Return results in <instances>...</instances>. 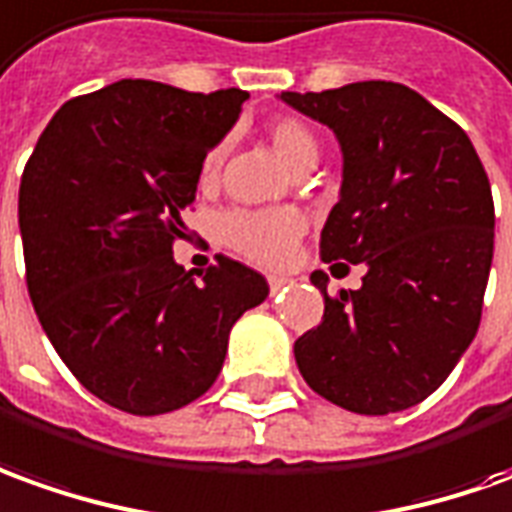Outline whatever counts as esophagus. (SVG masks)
Here are the masks:
<instances>
[{"label": "esophagus", "instance_id": "obj_1", "mask_svg": "<svg viewBox=\"0 0 512 512\" xmlns=\"http://www.w3.org/2000/svg\"><path fill=\"white\" fill-rule=\"evenodd\" d=\"M267 284H270V292L276 295V292H281L287 284H290V278L284 276H267Z\"/></svg>", "mask_w": 512, "mask_h": 512}]
</instances>
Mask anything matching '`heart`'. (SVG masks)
Here are the masks:
<instances>
[{"label": "heart", "mask_w": 512, "mask_h": 512, "mask_svg": "<svg viewBox=\"0 0 512 512\" xmlns=\"http://www.w3.org/2000/svg\"><path fill=\"white\" fill-rule=\"evenodd\" d=\"M267 139L276 155L290 169L317 161V139L312 128L295 116H278L267 125ZM228 144L220 142L211 147L200 164V186H214L220 178L222 161ZM303 234V220L292 209H262V211H228L220 220V236L225 245L239 250L253 262H281L295 239Z\"/></svg>", "instance_id": "b5f03b06"}]
</instances>
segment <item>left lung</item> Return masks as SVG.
<instances>
[{"instance_id":"1","label":"left lung","mask_w":512,"mask_h":512,"mask_svg":"<svg viewBox=\"0 0 512 512\" xmlns=\"http://www.w3.org/2000/svg\"><path fill=\"white\" fill-rule=\"evenodd\" d=\"M278 100L337 136L340 200L323 262L365 264L359 290L323 292V320L295 340L306 384L359 415L415 407L477 337L493 262V197L471 139L418 91L365 80Z\"/></svg>"}]
</instances>
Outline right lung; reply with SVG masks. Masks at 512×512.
<instances>
[{
	"instance_id": "right-lung-1",
	"label": "right lung",
	"mask_w": 512,
	"mask_h": 512,
	"mask_svg": "<svg viewBox=\"0 0 512 512\" xmlns=\"http://www.w3.org/2000/svg\"><path fill=\"white\" fill-rule=\"evenodd\" d=\"M239 88L197 94L116 80L49 119L19 186L27 290L41 329L88 393L161 415L220 376L228 334L267 298L256 270L217 256L195 281L186 239L200 164L234 128Z\"/></svg>"
}]
</instances>
